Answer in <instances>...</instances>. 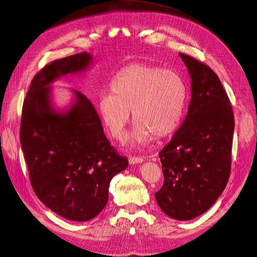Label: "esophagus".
Wrapping results in <instances>:
<instances>
[{"mask_svg": "<svg viewBox=\"0 0 257 257\" xmlns=\"http://www.w3.org/2000/svg\"><path fill=\"white\" fill-rule=\"evenodd\" d=\"M128 162L131 165H137V164H141L144 162V159L139 156H130L128 157Z\"/></svg>", "mask_w": 257, "mask_h": 257, "instance_id": "obj_1", "label": "esophagus"}]
</instances>
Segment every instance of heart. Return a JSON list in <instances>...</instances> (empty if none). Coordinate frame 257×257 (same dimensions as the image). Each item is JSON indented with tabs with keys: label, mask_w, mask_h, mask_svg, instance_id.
Listing matches in <instances>:
<instances>
[{
	"label": "heart",
	"mask_w": 257,
	"mask_h": 257,
	"mask_svg": "<svg viewBox=\"0 0 257 257\" xmlns=\"http://www.w3.org/2000/svg\"><path fill=\"white\" fill-rule=\"evenodd\" d=\"M111 93L101 95L97 109L109 133L121 140L131 122L132 145H148L154 136L173 134L179 126L186 103V85L174 71L146 63L123 68L111 82Z\"/></svg>",
	"instance_id": "1"
}]
</instances>
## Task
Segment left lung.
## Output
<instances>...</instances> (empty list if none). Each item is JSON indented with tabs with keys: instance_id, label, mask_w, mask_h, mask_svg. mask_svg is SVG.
I'll return each mask as SVG.
<instances>
[{
	"instance_id": "1",
	"label": "left lung",
	"mask_w": 257,
	"mask_h": 257,
	"mask_svg": "<svg viewBox=\"0 0 257 257\" xmlns=\"http://www.w3.org/2000/svg\"><path fill=\"white\" fill-rule=\"evenodd\" d=\"M191 79L187 114L159 156L164 184L157 205L176 220L202 215L224 190L230 173L233 113L215 72L179 53Z\"/></svg>"
}]
</instances>
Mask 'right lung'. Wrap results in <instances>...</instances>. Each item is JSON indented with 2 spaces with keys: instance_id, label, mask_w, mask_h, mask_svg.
<instances>
[{
  "instance_id": "1",
  "label": "right lung",
  "mask_w": 257,
  "mask_h": 257,
  "mask_svg": "<svg viewBox=\"0 0 257 257\" xmlns=\"http://www.w3.org/2000/svg\"><path fill=\"white\" fill-rule=\"evenodd\" d=\"M92 55L77 53L45 66L32 80L23 107L21 144L36 195L54 213L87 221L109 197L113 177L128 166L104 134L93 105L72 89V104L56 110L50 85L63 76L86 71Z\"/></svg>"
}]
</instances>
